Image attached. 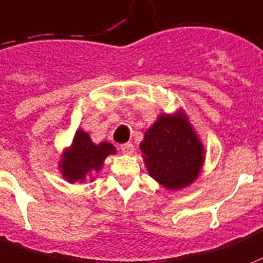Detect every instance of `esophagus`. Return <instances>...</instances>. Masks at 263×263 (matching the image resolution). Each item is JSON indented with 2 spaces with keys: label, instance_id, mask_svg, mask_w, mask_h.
<instances>
[{
  "label": "esophagus",
  "instance_id": "esophagus-1",
  "mask_svg": "<svg viewBox=\"0 0 263 263\" xmlns=\"http://www.w3.org/2000/svg\"><path fill=\"white\" fill-rule=\"evenodd\" d=\"M120 150L123 154H133L134 145L132 143H124V144H120Z\"/></svg>",
  "mask_w": 263,
  "mask_h": 263
}]
</instances>
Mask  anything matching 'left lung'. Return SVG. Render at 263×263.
Listing matches in <instances>:
<instances>
[{
  "label": "left lung",
  "instance_id": "8db88e82",
  "mask_svg": "<svg viewBox=\"0 0 263 263\" xmlns=\"http://www.w3.org/2000/svg\"><path fill=\"white\" fill-rule=\"evenodd\" d=\"M140 148L150 175L166 189L189 185L202 166V144L183 115L176 119L161 116L145 132Z\"/></svg>",
  "mask_w": 263,
  "mask_h": 263
}]
</instances>
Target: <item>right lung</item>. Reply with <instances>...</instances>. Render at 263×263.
I'll use <instances>...</instances> for the list:
<instances>
[{
	"instance_id": "obj_1",
	"label": "right lung",
	"mask_w": 263,
	"mask_h": 263,
	"mask_svg": "<svg viewBox=\"0 0 263 263\" xmlns=\"http://www.w3.org/2000/svg\"><path fill=\"white\" fill-rule=\"evenodd\" d=\"M115 154V147L109 143L95 145L91 137L82 130L77 132L71 148L63 158V174L70 182L82 181L91 171L101 170L103 160Z\"/></svg>"
}]
</instances>
